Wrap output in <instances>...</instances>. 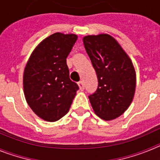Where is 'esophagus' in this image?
<instances>
[{
  "mask_svg": "<svg viewBox=\"0 0 160 160\" xmlns=\"http://www.w3.org/2000/svg\"><path fill=\"white\" fill-rule=\"evenodd\" d=\"M78 84V87H79V89H80V90H84V84H83L82 82V81L79 82Z\"/></svg>",
  "mask_w": 160,
  "mask_h": 160,
  "instance_id": "obj_1",
  "label": "esophagus"
}]
</instances>
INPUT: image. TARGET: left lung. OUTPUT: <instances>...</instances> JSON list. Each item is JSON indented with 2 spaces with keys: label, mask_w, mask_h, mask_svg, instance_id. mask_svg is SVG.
I'll list each match as a JSON object with an SVG mask.
<instances>
[{
  "label": "left lung",
  "mask_w": 160,
  "mask_h": 160,
  "mask_svg": "<svg viewBox=\"0 0 160 160\" xmlns=\"http://www.w3.org/2000/svg\"><path fill=\"white\" fill-rule=\"evenodd\" d=\"M83 44L98 78V88L89 95L98 116L118 118L134 98L136 76L131 59L119 44L108 34L86 36Z\"/></svg>",
  "instance_id": "1"
}]
</instances>
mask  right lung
<instances>
[{
  "label": "right lung",
  "mask_w": 160,
  "mask_h": 160,
  "mask_svg": "<svg viewBox=\"0 0 160 160\" xmlns=\"http://www.w3.org/2000/svg\"><path fill=\"white\" fill-rule=\"evenodd\" d=\"M77 39L75 34L50 35L37 46L25 68V99L32 111L48 122L58 121L67 114L79 89L70 79L66 64Z\"/></svg>",
  "instance_id": "right-lung-1"
}]
</instances>
